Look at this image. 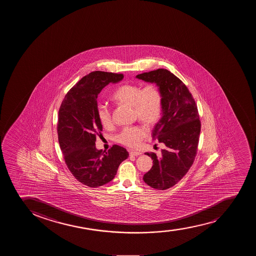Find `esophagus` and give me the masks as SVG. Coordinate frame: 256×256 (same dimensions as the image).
Here are the masks:
<instances>
[{
  "label": "esophagus",
  "instance_id": "esophagus-1",
  "mask_svg": "<svg viewBox=\"0 0 256 256\" xmlns=\"http://www.w3.org/2000/svg\"><path fill=\"white\" fill-rule=\"evenodd\" d=\"M130 156H138V155L141 154V152H138V151H130Z\"/></svg>",
  "mask_w": 256,
  "mask_h": 256
}]
</instances>
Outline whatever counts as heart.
<instances>
[{
    "mask_svg": "<svg viewBox=\"0 0 256 256\" xmlns=\"http://www.w3.org/2000/svg\"><path fill=\"white\" fill-rule=\"evenodd\" d=\"M112 99L118 104L132 106L138 118L148 126L156 124L162 114V94L160 88L152 84L142 88L135 84H124L114 91ZM96 115L105 128L112 125L111 112L106 105H98ZM146 134L147 131L142 126H128L116 136V141L128 147L134 148Z\"/></svg>",
    "mask_w": 256,
    "mask_h": 256,
    "instance_id": "obj_1",
    "label": "heart"
}]
</instances>
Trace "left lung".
Here are the masks:
<instances>
[{
    "label": "left lung",
    "mask_w": 256,
    "mask_h": 256,
    "mask_svg": "<svg viewBox=\"0 0 256 256\" xmlns=\"http://www.w3.org/2000/svg\"><path fill=\"white\" fill-rule=\"evenodd\" d=\"M136 78L154 84L162 94V116L152 138L164 148L160 158L145 154L154 164L144 181L156 190H168L182 180L194 161L201 128L197 106L187 86L167 69L138 74Z\"/></svg>",
    "instance_id": "1"
}]
</instances>
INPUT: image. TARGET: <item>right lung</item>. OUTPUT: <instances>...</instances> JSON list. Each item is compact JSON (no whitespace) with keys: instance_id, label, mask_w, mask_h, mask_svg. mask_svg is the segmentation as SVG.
<instances>
[{"instance_id":"1","label":"right lung","mask_w":256,"mask_h":256,"mask_svg":"<svg viewBox=\"0 0 256 256\" xmlns=\"http://www.w3.org/2000/svg\"><path fill=\"white\" fill-rule=\"evenodd\" d=\"M122 78V74L92 72L70 89L59 109L58 134L65 162L75 178L88 187L114 180L119 165L130 155L118 145L104 152L95 144L102 130L96 115L98 96L106 85Z\"/></svg>"}]
</instances>
